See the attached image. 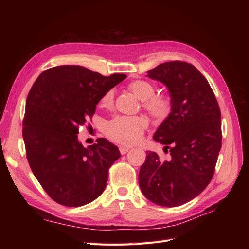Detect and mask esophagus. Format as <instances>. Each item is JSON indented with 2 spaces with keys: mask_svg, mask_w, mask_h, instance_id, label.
I'll return each mask as SVG.
<instances>
[{
  "mask_svg": "<svg viewBox=\"0 0 249 249\" xmlns=\"http://www.w3.org/2000/svg\"><path fill=\"white\" fill-rule=\"evenodd\" d=\"M130 147H126V146H119V152L122 155H125L127 152H129Z\"/></svg>",
  "mask_w": 249,
  "mask_h": 249,
  "instance_id": "obj_1",
  "label": "esophagus"
}]
</instances>
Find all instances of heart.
Instances as JSON below:
<instances>
[{
    "label": "heart",
    "mask_w": 249,
    "mask_h": 249,
    "mask_svg": "<svg viewBox=\"0 0 249 249\" xmlns=\"http://www.w3.org/2000/svg\"><path fill=\"white\" fill-rule=\"evenodd\" d=\"M130 91L143 102L148 114L157 122H163L171 112V101L166 95H155L156 88L152 83L145 80H136L129 84ZM114 100V92L109 90L101 100V106L109 108ZM147 126L145 118L140 116H116L105 125L107 136L124 145H132L138 142Z\"/></svg>",
    "instance_id": "b5f03b06"
}]
</instances>
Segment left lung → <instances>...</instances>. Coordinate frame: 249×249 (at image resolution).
Listing matches in <instances>:
<instances>
[{"instance_id": "8db88e82", "label": "left lung", "mask_w": 249, "mask_h": 249, "mask_svg": "<svg viewBox=\"0 0 249 249\" xmlns=\"http://www.w3.org/2000/svg\"><path fill=\"white\" fill-rule=\"evenodd\" d=\"M147 77L167 87L171 112L158 127L154 140L170 158L162 162L147 152L139 171L144 196L158 206L178 207L196 197L213 178L221 148V113L207 79L183 61L162 63Z\"/></svg>"}]
</instances>
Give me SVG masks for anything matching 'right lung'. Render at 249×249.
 I'll return each mask as SVG.
<instances>
[{
    "label": "right lung",
    "instance_id": "obj_1",
    "mask_svg": "<svg viewBox=\"0 0 249 249\" xmlns=\"http://www.w3.org/2000/svg\"><path fill=\"white\" fill-rule=\"evenodd\" d=\"M125 78L61 65L41 72L30 90L22 123L27 159L44 191L60 205H87L106 188L119 149L105 138L84 147L78 140L79 126L92 117L104 94Z\"/></svg>",
    "mask_w": 249,
    "mask_h": 249
}]
</instances>
